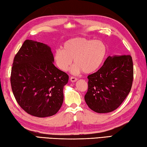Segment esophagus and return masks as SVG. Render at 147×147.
Segmentation results:
<instances>
[{"label":"esophagus","instance_id":"obj_1","mask_svg":"<svg viewBox=\"0 0 147 147\" xmlns=\"http://www.w3.org/2000/svg\"><path fill=\"white\" fill-rule=\"evenodd\" d=\"M77 80H78L77 78L74 77V76H71L70 78V80H71V82H75Z\"/></svg>","mask_w":147,"mask_h":147}]
</instances>
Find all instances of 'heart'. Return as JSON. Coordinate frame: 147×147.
Instances as JSON below:
<instances>
[{
  "mask_svg": "<svg viewBox=\"0 0 147 147\" xmlns=\"http://www.w3.org/2000/svg\"><path fill=\"white\" fill-rule=\"evenodd\" d=\"M106 53V47L102 41L84 37H75L65 41L62 49L54 53L55 62L60 70L67 71L73 62L71 69L73 74L91 73L101 65Z\"/></svg>",
  "mask_w": 147,
  "mask_h": 147,
  "instance_id": "b5f03b06",
  "label": "heart"
}]
</instances>
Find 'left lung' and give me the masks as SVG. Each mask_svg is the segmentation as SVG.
<instances>
[{
    "instance_id": "1",
    "label": "left lung",
    "mask_w": 147,
    "mask_h": 147,
    "mask_svg": "<svg viewBox=\"0 0 147 147\" xmlns=\"http://www.w3.org/2000/svg\"><path fill=\"white\" fill-rule=\"evenodd\" d=\"M133 74L131 55L109 56L98 71L87 77L85 100L88 107L99 113L115 110L130 92Z\"/></svg>"
}]
</instances>
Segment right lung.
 I'll list each match as a JSON object with an SVG mask.
<instances>
[{"mask_svg": "<svg viewBox=\"0 0 147 147\" xmlns=\"http://www.w3.org/2000/svg\"><path fill=\"white\" fill-rule=\"evenodd\" d=\"M51 48L27 39L14 57L11 85L16 102L31 115L47 117L62 106L69 76L53 64Z\"/></svg>", "mask_w": 147, "mask_h": 147, "instance_id": "right-lung-1", "label": "right lung"}]
</instances>
